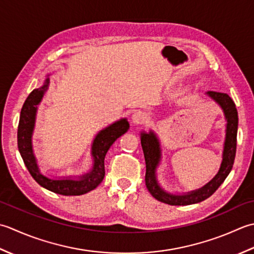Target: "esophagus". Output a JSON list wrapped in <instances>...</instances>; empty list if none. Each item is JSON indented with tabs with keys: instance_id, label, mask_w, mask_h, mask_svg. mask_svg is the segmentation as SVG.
Wrapping results in <instances>:
<instances>
[{
	"instance_id": "1",
	"label": "esophagus",
	"mask_w": 254,
	"mask_h": 254,
	"mask_svg": "<svg viewBox=\"0 0 254 254\" xmlns=\"http://www.w3.org/2000/svg\"><path fill=\"white\" fill-rule=\"evenodd\" d=\"M146 121H147V117L141 112H137L132 115V122L133 124H136V125H141V124L146 123Z\"/></svg>"
}]
</instances>
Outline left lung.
<instances>
[{
    "mask_svg": "<svg viewBox=\"0 0 254 254\" xmlns=\"http://www.w3.org/2000/svg\"><path fill=\"white\" fill-rule=\"evenodd\" d=\"M207 94L221 106L227 120V129L224 154H222V162L219 172L204 188L186 195H172L164 192L159 186L156 179V169L160 161V156H161L160 154L159 141L153 132L141 133V147L144 154V161H146V177H144V181H146L147 189L154 198L162 201L164 204L181 206L196 204L201 200H205L216 192L217 189L228 177L232 169V165H234L238 130V112L236 105L234 101L231 100V97L228 94H226V93L208 91Z\"/></svg>",
    "mask_w": 254,
    "mask_h": 254,
    "instance_id": "obj_1",
    "label": "left lung"
}]
</instances>
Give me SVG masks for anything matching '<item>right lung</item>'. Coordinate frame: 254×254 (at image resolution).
Returning a JSON list of instances; mask_svg holds the SVG:
<instances>
[{"label": "right lung", "mask_w": 254, "mask_h": 254, "mask_svg": "<svg viewBox=\"0 0 254 254\" xmlns=\"http://www.w3.org/2000/svg\"><path fill=\"white\" fill-rule=\"evenodd\" d=\"M48 83L49 79L46 80L43 86L39 87V89H35L30 93L28 97L26 98L22 111H20L17 129V146L19 153L30 175L34 178L36 182L46 190L64 196H76L91 192L92 190L96 189V186L104 179V160L108 149L111 148L117 138H120L122 134L128 130L129 124L126 118H124V120L114 123L113 125L100 131L94 139L92 147V156L94 159V165H93L91 172L85 174L80 180H53L46 178L45 175L39 172L37 162H36L33 153L32 133L34 130L37 105L43 98L45 92L47 91Z\"/></svg>", "instance_id": "add662e5"}]
</instances>
